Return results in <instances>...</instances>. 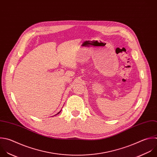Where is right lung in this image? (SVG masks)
I'll list each match as a JSON object with an SVG mask.
<instances>
[{
  "mask_svg": "<svg viewBox=\"0 0 157 157\" xmlns=\"http://www.w3.org/2000/svg\"><path fill=\"white\" fill-rule=\"evenodd\" d=\"M61 111H62V110H60V111L59 113H57L56 115H58V114H59V113H60V112H61ZM55 115H54V116H55Z\"/></svg>",
  "mask_w": 157,
  "mask_h": 157,
  "instance_id": "1",
  "label": "right lung"
}]
</instances>
